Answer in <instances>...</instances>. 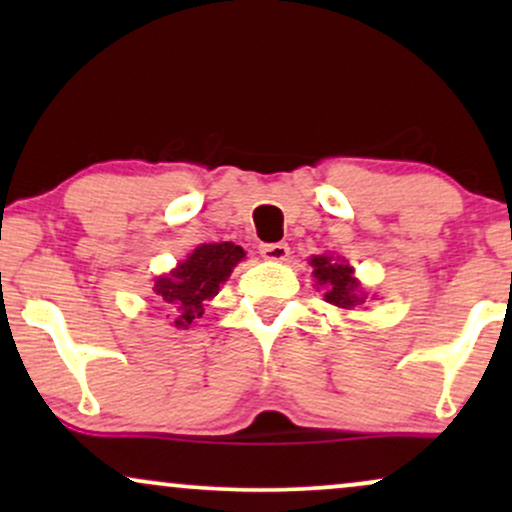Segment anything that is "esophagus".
I'll list each match as a JSON object with an SVG mask.
<instances>
[{
	"label": "esophagus",
	"mask_w": 512,
	"mask_h": 512,
	"mask_svg": "<svg viewBox=\"0 0 512 512\" xmlns=\"http://www.w3.org/2000/svg\"><path fill=\"white\" fill-rule=\"evenodd\" d=\"M289 245L286 243H264L260 248V255L269 262H284L289 257Z\"/></svg>",
	"instance_id": "esophagus-1"
}]
</instances>
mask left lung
<instances>
[{
	"mask_svg": "<svg viewBox=\"0 0 512 512\" xmlns=\"http://www.w3.org/2000/svg\"><path fill=\"white\" fill-rule=\"evenodd\" d=\"M313 267L315 286L325 289V301L337 305V308L351 310L356 305L366 303V293L361 291V284L354 276V267H349L344 260H332L327 255L310 257Z\"/></svg>",
	"mask_w": 512,
	"mask_h": 512,
	"instance_id": "obj_1",
	"label": "left lung"
}]
</instances>
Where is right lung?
<instances>
[{
  "mask_svg": "<svg viewBox=\"0 0 512 512\" xmlns=\"http://www.w3.org/2000/svg\"><path fill=\"white\" fill-rule=\"evenodd\" d=\"M245 252L236 243H204L170 274L158 276L154 291L173 310V327L187 330L204 315V303L221 289Z\"/></svg>",
  "mask_w": 512,
  "mask_h": 512,
  "instance_id": "right-lung-1",
  "label": "right lung"
}]
</instances>
